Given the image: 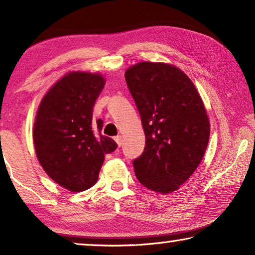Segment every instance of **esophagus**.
I'll use <instances>...</instances> for the list:
<instances>
[{"label": "esophagus", "mask_w": 255, "mask_h": 255, "mask_svg": "<svg viewBox=\"0 0 255 255\" xmlns=\"http://www.w3.org/2000/svg\"><path fill=\"white\" fill-rule=\"evenodd\" d=\"M115 140H116V143L118 144L119 147L123 145V137L122 136H117V137L115 138Z\"/></svg>", "instance_id": "obj_1"}]
</instances>
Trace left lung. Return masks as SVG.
<instances>
[{
  "instance_id": "obj_1",
  "label": "left lung",
  "mask_w": 255,
  "mask_h": 255,
  "mask_svg": "<svg viewBox=\"0 0 255 255\" xmlns=\"http://www.w3.org/2000/svg\"><path fill=\"white\" fill-rule=\"evenodd\" d=\"M125 77L145 132L133 161L138 181L152 191L178 190L199 166L210 135L204 101L184 72L169 63L140 62Z\"/></svg>"
}]
</instances>
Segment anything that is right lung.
<instances>
[{
  "mask_svg": "<svg viewBox=\"0 0 255 255\" xmlns=\"http://www.w3.org/2000/svg\"><path fill=\"white\" fill-rule=\"evenodd\" d=\"M105 85L100 73L72 71L51 86L38 107L32 129L37 158L47 175L68 191L93 187L106 154L118 146L101 135L102 120H92Z\"/></svg>",
  "mask_w": 255,
  "mask_h": 255,
  "instance_id": "1",
  "label": "right lung"
}]
</instances>
